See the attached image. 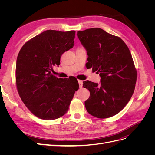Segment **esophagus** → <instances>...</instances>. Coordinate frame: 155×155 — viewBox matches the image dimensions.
<instances>
[{
  "label": "esophagus",
  "instance_id": "obj_1",
  "mask_svg": "<svg viewBox=\"0 0 155 155\" xmlns=\"http://www.w3.org/2000/svg\"><path fill=\"white\" fill-rule=\"evenodd\" d=\"M78 83H79V88H82L83 87V81L81 80H78Z\"/></svg>",
  "mask_w": 155,
  "mask_h": 155
}]
</instances>
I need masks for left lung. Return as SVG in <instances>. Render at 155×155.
Here are the masks:
<instances>
[{
    "label": "left lung",
    "instance_id": "8db88e82",
    "mask_svg": "<svg viewBox=\"0 0 155 155\" xmlns=\"http://www.w3.org/2000/svg\"><path fill=\"white\" fill-rule=\"evenodd\" d=\"M88 55L87 68L99 74L101 83L83 81L90 91L85 101L89 114L107 118L120 112L129 101L135 88L137 72L128 46L120 37L99 28L78 31Z\"/></svg>",
    "mask_w": 155,
    "mask_h": 155
}]
</instances>
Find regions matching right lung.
<instances>
[{"instance_id": "obj_1", "label": "right lung", "mask_w": 155, "mask_h": 155, "mask_svg": "<svg viewBox=\"0 0 155 155\" xmlns=\"http://www.w3.org/2000/svg\"><path fill=\"white\" fill-rule=\"evenodd\" d=\"M76 31L49 30L22 46L18 54L15 81L22 102L31 113L44 120L67 113L79 88L77 79H61L52 74L62 54L74 46Z\"/></svg>"}]
</instances>
